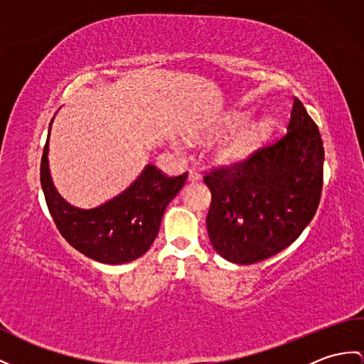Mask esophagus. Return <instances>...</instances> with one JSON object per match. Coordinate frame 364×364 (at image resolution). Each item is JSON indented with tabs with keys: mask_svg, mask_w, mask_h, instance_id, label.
I'll return each mask as SVG.
<instances>
[{
	"mask_svg": "<svg viewBox=\"0 0 364 364\" xmlns=\"http://www.w3.org/2000/svg\"><path fill=\"white\" fill-rule=\"evenodd\" d=\"M199 179H200V173L198 170H194V168H190V170H188V181L196 182Z\"/></svg>",
	"mask_w": 364,
	"mask_h": 364,
	"instance_id": "esophagus-1",
	"label": "esophagus"
}]
</instances>
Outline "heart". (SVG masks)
<instances>
[{"mask_svg":"<svg viewBox=\"0 0 364 364\" xmlns=\"http://www.w3.org/2000/svg\"><path fill=\"white\" fill-rule=\"evenodd\" d=\"M247 119L245 112H232L220 122L219 132H228L233 131L237 127H241ZM272 129V120L270 119H259L250 125L239 129L236 134L230 137L225 144L219 149V157L227 162H236L241 161L252 149L259 144V141L269 134Z\"/></svg>","mask_w":364,"mask_h":364,"instance_id":"obj_1","label":"heart"}]
</instances>
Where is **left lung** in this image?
<instances>
[{
    "mask_svg": "<svg viewBox=\"0 0 364 364\" xmlns=\"http://www.w3.org/2000/svg\"><path fill=\"white\" fill-rule=\"evenodd\" d=\"M323 164L320 129L295 97L284 136L203 176L211 191L207 230L215 250L242 265L284 250L320 205Z\"/></svg>",
    "mask_w": 364,
    "mask_h": 364,
    "instance_id": "obj_1",
    "label": "left lung"
}]
</instances>
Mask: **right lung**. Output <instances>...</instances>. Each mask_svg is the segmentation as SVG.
<instances>
[{
  "mask_svg": "<svg viewBox=\"0 0 364 364\" xmlns=\"http://www.w3.org/2000/svg\"><path fill=\"white\" fill-rule=\"evenodd\" d=\"M48 151L49 136L43 148L40 181L50 216L75 250L103 264H123L145 255L159 233L166 205L187 181V173L170 177L154 165H146L117 198L82 210L61 199L52 185Z\"/></svg>",
  "mask_w": 364,
  "mask_h": 364,
  "instance_id": "1",
  "label": "right lung"
}]
</instances>
